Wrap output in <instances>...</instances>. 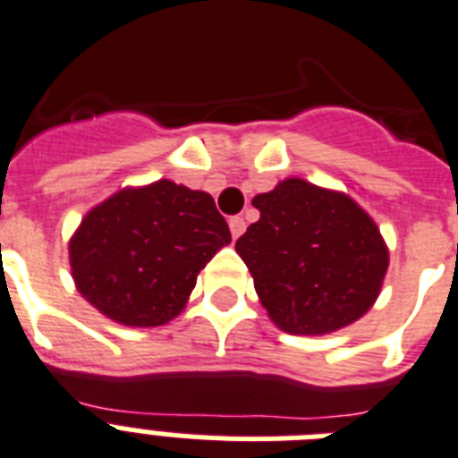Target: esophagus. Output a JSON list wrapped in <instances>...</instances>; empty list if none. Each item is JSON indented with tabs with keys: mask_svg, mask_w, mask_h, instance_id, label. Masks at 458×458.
Segmentation results:
<instances>
[{
	"mask_svg": "<svg viewBox=\"0 0 458 458\" xmlns=\"http://www.w3.org/2000/svg\"><path fill=\"white\" fill-rule=\"evenodd\" d=\"M228 225H230V233H233V237H240L242 233H244V228H247V223H244V218L242 216H233L228 221Z\"/></svg>",
	"mask_w": 458,
	"mask_h": 458,
	"instance_id": "esophagus-1",
	"label": "esophagus"
}]
</instances>
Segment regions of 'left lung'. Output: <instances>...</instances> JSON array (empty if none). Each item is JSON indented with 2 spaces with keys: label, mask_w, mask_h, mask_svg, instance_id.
<instances>
[{
  "label": "left lung",
  "mask_w": 458,
  "mask_h": 458,
  "mask_svg": "<svg viewBox=\"0 0 458 458\" xmlns=\"http://www.w3.org/2000/svg\"><path fill=\"white\" fill-rule=\"evenodd\" d=\"M251 204L261 218L235 249L275 325L315 336L369 310L388 270V249L351 197L289 178Z\"/></svg>",
  "instance_id": "1"
}]
</instances>
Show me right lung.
<instances>
[{
    "instance_id": "obj_1",
    "label": "right lung",
    "mask_w": 458,
    "mask_h": 458,
    "mask_svg": "<svg viewBox=\"0 0 458 458\" xmlns=\"http://www.w3.org/2000/svg\"><path fill=\"white\" fill-rule=\"evenodd\" d=\"M228 242L211 195L157 181L89 211L70 242V266L81 296L100 313L157 327L183 310L197 273Z\"/></svg>"
}]
</instances>
